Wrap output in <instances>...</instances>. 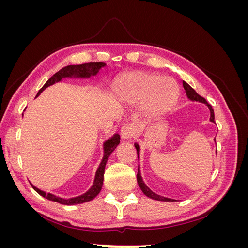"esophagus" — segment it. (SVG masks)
<instances>
[{
    "mask_svg": "<svg viewBox=\"0 0 248 248\" xmlns=\"http://www.w3.org/2000/svg\"><path fill=\"white\" fill-rule=\"evenodd\" d=\"M121 138L124 140H128L131 137L134 136V133H136V129H134V127L130 124H127L124 125L122 128H121Z\"/></svg>",
    "mask_w": 248,
    "mask_h": 248,
    "instance_id": "1",
    "label": "esophagus"
}]
</instances>
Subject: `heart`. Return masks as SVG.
<instances>
[{
	"instance_id": "heart-1",
	"label": "heart",
	"mask_w": 248,
	"mask_h": 248,
	"mask_svg": "<svg viewBox=\"0 0 248 248\" xmlns=\"http://www.w3.org/2000/svg\"><path fill=\"white\" fill-rule=\"evenodd\" d=\"M117 98L130 106L144 104L150 112L160 114L174 108L180 96L177 82L158 74L134 71L124 74L114 85Z\"/></svg>"
}]
</instances>
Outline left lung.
<instances>
[{
    "instance_id": "obj_1",
    "label": "left lung",
    "mask_w": 248,
    "mask_h": 248,
    "mask_svg": "<svg viewBox=\"0 0 248 248\" xmlns=\"http://www.w3.org/2000/svg\"><path fill=\"white\" fill-rule=\"evenodd\" d=\"M183 87H184V89H185V92H186L187 97H188V99H190L191 101H199V102H202V103H205V104H206V106H207L208 108H209V110H210V121L214 123V110H213L212 107L210 106V104L206 101V99L204 98V97L200 96V95H199L196 91H194V90H193L188 84H187L186 81H184V80H183ZM134 147H136V149H137L138 157H140V156H139V154H140V146H139V144H137V142H136V144H134ZM137 180H138V183H139V186L140 187L141 191L144 192L145 196H147L148 198L156 200V201H162V202H174V201H175V200H172V199H169V198H164V197H162V196H159V194H157V193L153 192L151 189H150L149 187L145 184V182L142 181V178H141V176H140V166H139V170H138V175H137Z\"/></svg>"
}]
</instances>
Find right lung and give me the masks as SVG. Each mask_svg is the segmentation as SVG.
Wrapping results in <instances>:
<instances>
[{"label":"right lung","mask_w":248,"mask_h":248,"mask_svg":"<svg viewBox=\"0 0 248 248\" xmlns=\"http://www.w3.org/2000/svg\"><path fill=\"white\" fill-rule=\"evenodd\" d=\"M106 63L102 62H96V63H86V64H81V65H69L66 66L61 70H59L57 73H55L52 76L44 86L39 90V92L37 93V96H39L43 90H46L47 87L56 84V82L62 80V78H89L91 77L96 76L97 73L99 72V70L102 68V67L106 66ZM36 96V97H37ZM120 144V136L119 134H115L114 137L108 140L107 141H104L103 144V158L101 163L99 164V168L96 170V175L94 179V183L92 185L91 188H90L86 193L81 194L79 197L77 198H71V199H62L60 197L55 196V194L51 193H46L40 189L35 187L32 183V187L36 192H38L40 196L43 198H46L49 201L52 202H60L62 205H78V204H82V202H86L89 201H92L94 198L97 197L102 188L103 185V178H104V169H106V164L108 162V159L109 155L114 152V150L117 148V146Z\"/></svg>","instance_id":"right-lung-1"}]
</instances>
